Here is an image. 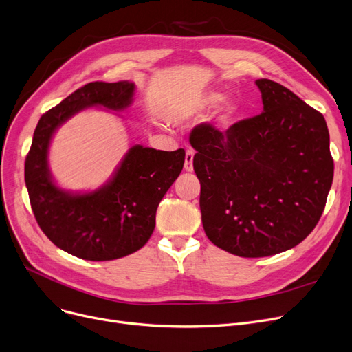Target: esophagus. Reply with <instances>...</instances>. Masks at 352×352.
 I'll return each instance as SVG.
<instances>
[{
	"label": "esophagus",
	"instance_id": "1",
	"mask_svg": "<svg viewBox=\"0 0 352 352\" xmlns=\"http://www.w3.org/2000/svg\"><path fill=\"white\" fill-rule=\"evenodd\" d=\"M192 161H194V151L192 149H188L186 152V161H184V168L186 171H192L194 166H192Z\"/></svg>",
	"mask_w": 352,
	"mask_h": 352
}]
</instances>
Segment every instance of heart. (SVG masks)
Masks as SVG:
<instances>
[{"label":"heart","mask_w":352,"mask_h":352,"mask_svg":"<svg viewBox=\"0 0 352 352\" xmlns=\"http://www.w3.org/2000/svg\"><path fill=\"white\" fill-rule=\"evenodd\" d=\"M223 99H224V96H223L221 94H210V95H207V96L203 99L201 106H214V104L220 103ZM192 112H194L192 109H191V111H187V112H186V116H188V115L192 113Z\"/></svg>","instance_id":"b5f03b06"}]
</instances>
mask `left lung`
I'll use <instances>...</instances> for the list:
<instances>
[{
    "label": "left lung",
    "instance_id": "obj_1",
    "mask_svg": "<svg viewBox=\"0 0 352 352\" xmlns=\"http://www.w3.org/2000/svg\"><path fill=\"white\" fill-rule=\"evenodd\" d=\"M263 112L221 132L197 125L200 210L207 237L240 257L295 248L314 230L332 186L325 118L287 87L256 80Z\"/></svg>",
    "mask_w": 352,
    "mask_h": 352
}]
</instances>
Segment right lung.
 <instances>
[{
	"mask_svg": "<svg viewBox=\"0 0 352 352\" xmlns=\"http://www.w3.org/2000/svg\"><path fill=\"white\" fill-rule=\"evenodd\" d=\"M132 82H91L45 112L36 126L24 178L34 217L57 248L85 261H113L140 250L155 228L162 197L178 178L186 151L135 145L109 182L91 192L58 188L49 170V146L56 129L90 106L122 111L132 103Z\"/></svg>",
	"mask_w": 352,
	"mask_h": 352,
	"instance_id": "obj_1",
	"label": "right lung"
}]
</instances>
